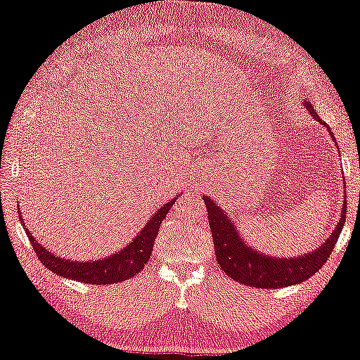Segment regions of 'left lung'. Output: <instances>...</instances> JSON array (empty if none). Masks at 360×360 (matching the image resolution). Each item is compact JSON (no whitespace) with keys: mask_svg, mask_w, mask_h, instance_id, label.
<instances>
[{"mask_svg":"<svg viewBox=\"0 0 360 360\" xmlns=\"http://www.w3.org/2000/svg\"><path fill=\"white\" fill-rule=\"evenodd\" d=\"M305 107L315 119H319L310 102H305ZM202 199L206 202L207 219H210L218 265L223 268V271L229 278L257 288L290 287V285L302 283V281L309 280L310 276L317 274L330 257L333 246L340 236L342 226L345 223V214H347L345 213L347 202L344 201L339 223H337L332 235L327 238V241H323L317 250L302 255V257L275 258L259 253L250 245H246L241 240L235 223L231 221V218H228L221 207L216 206V202L211 198L202 196Z\"/></svg>","mask_w":360,"mask_h":360,"instance_id":"8db88e82","label":"left lung"}]
</instances>
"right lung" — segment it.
I'll list each match as a JSON object with an SVG mask.
<instances>
[{
	"instance_id": "obj_1",
	"label": "right lung",
	"mask_w": 360,
	"mask_h": 360,
	"mask_svg": "<svg viewBox=\"0 0 360 360\" xmlns=\"http://www.w3.org/2000/svg\"><path fill=\"white\" fill-rule=\"evenodd\" d=\"M176 198L159 207L155 213L150 216L146 226L141 229V233L134 238L131 243H127L125 248L117 251L115 255L105 257L102 259H92V262H73L62 257H56L51 253L49 248L40 245L32 236V233L27 231V235L32 241L33 250L37 251V257L49 270L53 271L55 275L65 276V278H72L77 281H84L89 285H110L119 283L131 276L137 275L142 268L146 266L147 259L150 258L153 253V246L155 238H158L159 226H161L162 219L166 218L167 211L174 205Z\"/></svg>"
}]
</instances>
